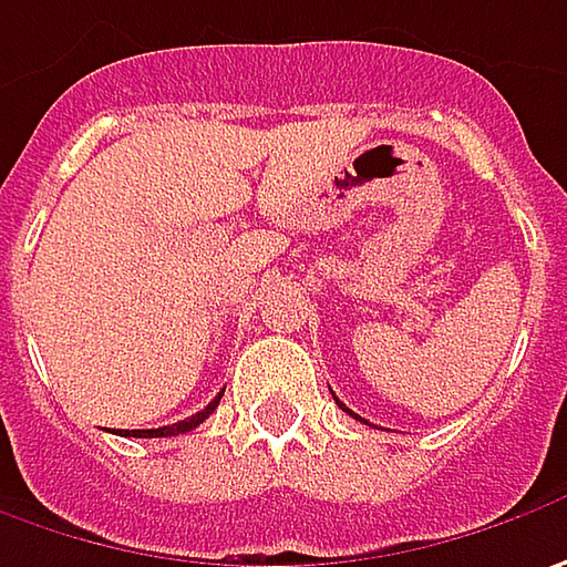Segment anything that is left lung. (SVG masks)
Returning a JSON list of instances; mask_svg holds the SVG:
<instances>
[{"instance_id": "left-lung-1", "label": "left lung", "mask_w": 567, "mask_h": 567, "mask_svg": "<svg viewBox=\"0 0 567 567\" xmlns=\"http://www.w3.org/2000/svg\"><path fill=\"white\" fill-rule=\"evenodd\" d=\"M336 403H339V400H336ZM339 406H342V403H339ZM342 409H346V406H342ZM346 412H349V415H355V412H352V409H346ZM355 419H358V422H364V419H361V415H355Z\"/></svg>"}]
</instances>
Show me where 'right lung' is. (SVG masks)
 <instances>
[{
    "instance_id": "1",
    "label": "right lung",
    "mask_w": 567,
    "mask_h": 567,
    "mask_svg": "<svg viewBox=\"0 0 567 567\" xmlns=\"http://www.w3.org/2000/svg\"><path fill=\"white\" fill-rule=\"evenodd\" d=\"M225 393V390H221ZM221 393L212 400L209 406L203 409V412H196L193 419H186V422H177V425H164V429H142V431H120V434H126V437H171V434H186V431H193L196 425H203L206 419H209L215 406H218V400H221Z\"/></svg>"
}]
</instances>
